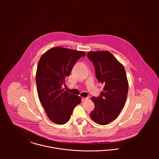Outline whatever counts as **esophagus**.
I'll return each instance as SVG.
<instances>
[{"instance_id":"1","label":"esophagus","mask_w":159,"mask_h":159,"mask_svg":"<svg viewBox=\"0 0 159 159\" xmlns=\"http://www.w3.org/2000/svg\"><path fill=\"white\" fill-rule=\"evenodd\" d=\"M88 99H89L88 97H86V98H85V97H82V102H86V101L88 100Z\"/></svg>"}]
</instances>
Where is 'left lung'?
Here are the masks:
<instances>
[{
  "instance_id": "8db88e82",
  "label": "left lung",
  "mask_w": 159,
  "mask_h": 159,
  "mask_svg": "<svg viewBox=\"0 0 159 159\" xmlns=\"http://www.w3.org/2000/svg\"><path fill=\"white\" fill-rule=\"evenodd\" d=\"M87 56L94 66L97 79L104 85L100 97L91 98L95 108L90 116L95 123L107 125L117 117L127 99L129 83L125 70L108 51H90Z\"/></svg>"
}]
</instances>
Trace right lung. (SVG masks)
<instances>
[{"mask_svg":"<svg viewBox=\"0 0 159 159\" xmlns=\"http://www.w3.org/2000/svg\"><path fill=\"white\" fill-rule=\"evenodd\" d=\"M84 56V51L55 47L39 61L35 76L38 96L48 117L55 124L67 123L75 107L81 102V97L64 91L62 85L76 61Z\"/></svg>","mask_w":159,"mask_h":159,"instance_id":"obj_1","label":"right lung"}]
</instances>
